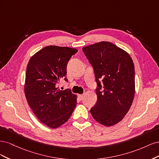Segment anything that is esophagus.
Returning a JSON list of instances; mask_svg holds the SVG:
<instances>
[{"label": "esophagus", "instance_id": "1", "mask_svg": "<svg viewBox=\"0 0 159 159\" xmlns=\"http://www.w3.org/2000/svg\"><path fill=\"white\" fill-rule=\"evenodd\" d=\"M78 98H79V99L80 100H82L83 99V98H84V95H78Z\"/></svg>", "mask_w": 159, "mask_h": 159}]
</instances>
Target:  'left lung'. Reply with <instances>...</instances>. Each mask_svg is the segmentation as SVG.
Wrapping results in <instances>:
<instances>
[{
    "label": "left lung",
    "mask_w": 159,
    "mask_h": 159,
    "mask_svg": "<svg viewBox=\"0 0 159 159\" xmlns=\"http://www.w3.org/2000/svg\"><path fill=\"white\" fill-rule=\"evenodd\" d=\"M93 66L98 100L90 112L94 119L110 127L118 123L131 107L135 92L134 66L127 52L109 42L82 48Z\"/></svg>",
    "instance_id": "left-lung-1"
}]
</instances>
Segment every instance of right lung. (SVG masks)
Listing matches in <instances>:
<instances>
[{"label": "right lung", "mask_w": 159, "mask_h": 159, "mask_svg": "<svg viewBox=\"0 0 159 159\" xmlns=\"http://www.w3.org/2000/svg\"><path fill=\"white\" fill-rule=\"evenodd\" d=\"M75 48L48 46L34 54L26 67L25 93L33 113L46 126L56 129L64 124L73 113L77 95L70 89L60 90L68 62Z\"/></svg>", "instance_id": "add662e5"}]
</instances>
